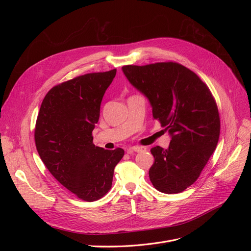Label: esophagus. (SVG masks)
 Returning <instances> with one entry per match:
<instances>
[{"mask_svg": "<svg viewBox=\"0 0 251 251\" xmlns=\"http://www.w3.org/2000/svg\"><path fill=\"white\" fill-rule=\"evenodd\" d=\"M147 148L144 147H131L127 150V153L128 154H133L134 152H142V151H146Z\"/></svg>", "mask_w": 251, "mask_h": 251, "instance_id": "34e87169", "label": "esophagus"}]
</instances>
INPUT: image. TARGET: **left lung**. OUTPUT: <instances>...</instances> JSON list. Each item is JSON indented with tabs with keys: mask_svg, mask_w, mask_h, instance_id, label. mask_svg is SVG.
Listing matches in <instances>:
<instances>
[{
	"mask_svg": "<svg viewBox=\"0 0 251 251\" xmlns=\"http://www.w3.org/2000/svg\"><path fill=\"white\" fill-rule=\"evenodd\" d=\"M122 71L171 136L167 150H151L152 185L168 194L184 191L200 177L218 144L220 117L212 94L194 72L177 63L128 65Z\"/></svg>",
	"mask_w": 251,
	"mask_h": 251,
	"instance_id": "left-lung-1",
	"label": "left lung"
}]
</instances>
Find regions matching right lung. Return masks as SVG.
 I'll list each match as a JSON object with an SVG mask.
<instances>
[{
	"mask_svg": "<svg viewBox=\"0 0 251 251\" xmlns=\"http://www.w3.org/2000/svg\"><path fill=\"white\" fill-rule=\"evenodd\" d=\"M117 70L89 73L52 87L37 116L34 139L50 173L78 199L95 201L112 186L114 169L124 155L96 147L92 130L105 90Z\"/></svg>",
	"mask_w": 251,
	"mask_h": 251,
	"instance_id": "right-lung-1",
	"label": "right lung"
}]
</instances>
